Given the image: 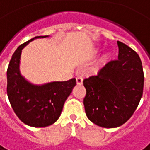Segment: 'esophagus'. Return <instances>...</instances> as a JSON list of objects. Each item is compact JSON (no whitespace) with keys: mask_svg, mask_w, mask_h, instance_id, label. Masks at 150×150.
Here are the masks:
<instances>
[{"mask_svg":"<svg viewBox=\"0 0 150 150\" xmlns=\"http://www.w3.org/2000/svg\"><path fill=\"white\" fill-rule=\"evenodd\" d=\"M76 80H77V84H79V85H80V84L83 83V78H82L81 76L77 77V78H76Z\"/></svg>","mask_w":150,"mask_h":150,"instance_id":"1","label":"esophagus"}]
</instances>
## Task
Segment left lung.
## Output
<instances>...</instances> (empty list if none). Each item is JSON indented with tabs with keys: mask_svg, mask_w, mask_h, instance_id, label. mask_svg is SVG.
<instances>
[{
	"mask_svg": "<svg viewBox=\"0 0 150 150\" xmlns=\"http://www.w3.org/2000/svg\"><path fill=\"white\" fill-rule=\"evenodd\" d=\"M118 59L108 61L96 75L83 80V105L88 119L104 128L122 125L142 98L144 75L142 61L132 48L118 41Z\"/></svg>",
	"mask_w": 150,
	"mask_h": 150,
	"instance_id": "left-lung-1",
	"label": "left lung"
}]
</instances>
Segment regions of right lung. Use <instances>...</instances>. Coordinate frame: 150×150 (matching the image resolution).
Wrapping results in <instances>:
<instances>
[{
	"label": "right lung",
	"instance_id": "add662e5",
	"mask_svg": "<svg viewBox=\"0 0 150 150\" xmlns=\"http://www.w3.org/2000/svg\"><path fill=\"white\" fill-rule=\"evenodd\" d=\"M46 37H36L21 44L13 53L6 71V93L10 104L18 118L33 127H46L54 123L76 85V79L33 85L20 75L18 65L22 48L35 38Z\"/></svg>",
	"mask_w": 150,
	"mask_h": 150
}]
</instances>
